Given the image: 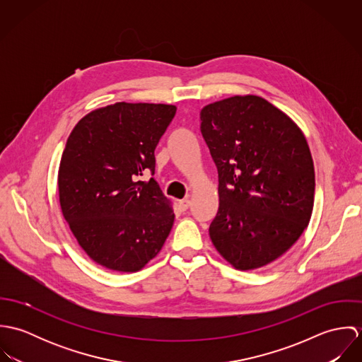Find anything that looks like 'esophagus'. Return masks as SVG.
<instances>
[{
    "label": "esophagus",
    "instance_id": "esophagus-1",
    "mask_svg": "<svg viewBox=\"0 0 362 362\" xmlns=\"http://www.w3.org/2000/svg\"><path fill=\"white\" fill-rule=\"evenodd\" d=\"M178 205H180V209L182 210V211H185L189 205H191V201L189 199H182V201H180L178 202Z\"/></svg>",
    "mask_w": 362,
    "mask_h": 362
}]
</instances>
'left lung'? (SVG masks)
Instances as JSON below:
<instances>
[{"mask_svg":"<svg viewBox=\"0 0 362 362\" xmlns=\"http://www.w3.org/2000/svg\"><path fill=\"white\" fill-rule=\"evenodd\" d=\"M201 132L218 173V210L209 227L218 254L254 270L286 254L307 228L315 170L298 125L254 96L201 110Z\"/></svg>","mask_w":362,"mask_h":362,"instance_id":"left-lung-1","label":"left lung"}]
</instances>
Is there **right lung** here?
<instances>
[{
    "mask_svg": "<svg viewBox=\"0 0 362 362\" xmlns=\"http://www.w3.org/2000/svg\"><path fill=\"white\" fill-rule=\"evenodd\" d=\"M171 104H110L86 114L68 136L58 168L64 218L89 258L138 272L160 252L174 211L153 178L155 149L175 115Z\"/></svg>",
    "mask_w": 362,
    "mask_h": 362,
    "instance_id": "right-lung-1",
    "label": "right lung"
}]
</instances>
